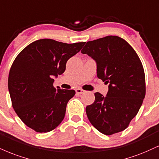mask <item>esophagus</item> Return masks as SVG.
Listing matches in <instances>:
<instances>
[{"label":"esophagus","instance_id":"34e87169","mask_svg":"<svg viewBox=\"0 0 159 159\" xmlns=\"http://www.w3.org/2000/svg\"><path fill=\"white\" fill-rule=\"evenodd\" d=\"M75 92H76V93H77V94H82V93H84L85 91L83 90L82 89H80V88H78V89H75Z\"/></svg>","mask_w":159,"mask_h":159}]
</instances>
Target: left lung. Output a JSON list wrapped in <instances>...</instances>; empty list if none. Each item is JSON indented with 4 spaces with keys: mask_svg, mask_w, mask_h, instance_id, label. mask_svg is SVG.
I'll return each instance as SVG.
<instances>
[{
    "mask_svg": "<svg viewBox=\"0 0 159 159\" xmlns=\"http://www.w3.org/2000/svg\"><path fill=\"white\" fill-rule=\"evenodd\" d=\"M94 59L97 76L109 84L106 96L95 93L86 107L90 123L103 134L123 131L136 116L146 93L144 68L137 53L118 36L88 41L81 50Z\"/></svg>",
    "mask_w": 159,
    "mask_h": 159,
    "instance_id": "obj_1",
    "label": "left lung"
}]
</instances>
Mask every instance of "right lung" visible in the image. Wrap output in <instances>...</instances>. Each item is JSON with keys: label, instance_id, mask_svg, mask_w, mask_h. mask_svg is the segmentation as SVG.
<instances>
[{"label": "right lung", "instance_id": "1", "mask_svg": "<svg viewBox=\"0 0 159 159\" xmlns=\"http://www.w3.org/2000/svg\"><path fill=\"white\" fill-rule=\"evenodd\" d=\"M84 44L44 38L29 44L15 58L9 74V92L12 107L27 127L47 133L63 121L75 92L55 87L53 77L64 73L67 61Z\"/></svg>", "mask_w": 159, "mask_h": 159}]
</instances>
